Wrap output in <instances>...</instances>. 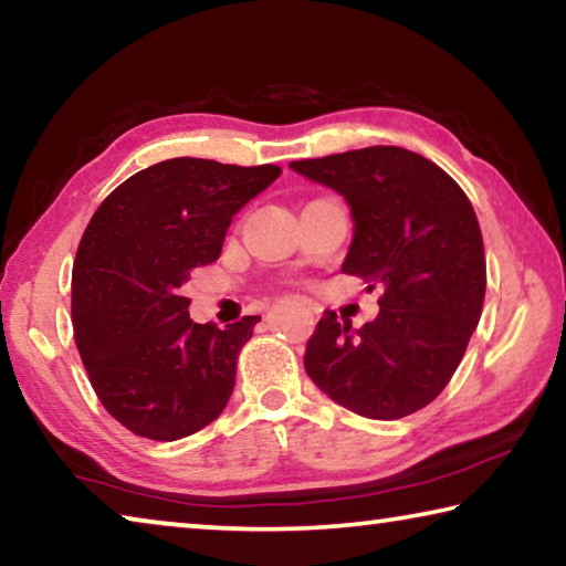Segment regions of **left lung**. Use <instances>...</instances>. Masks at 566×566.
<instances>
[{
  "label": "left lung",
  "instance_id": "1",
  "mask_svg": "<svg viewBox=\"0 0 566 566\" xmlns=\"http://www.w3.org/2000/svg\"><path fill=\"white\" fill-rule=\"evenodd\" d=\"M290 167L347 199L354 237L342 272L385 292L377 319L359 329L324 312L306 375L361 417L415 415L449 385L482 317L486 262L472 205L444 169L401 147Z\"/></svg>",
  "mask_w": 566,
  "mask_h": 566
}]
</instances>
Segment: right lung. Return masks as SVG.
Masks as SVG:
<instances>
[{
	"mask_svg": "<svg viewBox=\"0 0 566 566\" xmlns=\"http://www.w3.org/2000/svg\"><path fill=\"white\" fill-rule=\"evenodd\" d=\"M280 175L274 165L167 159L122 181L84 229L72 272L76 349L129 432L175 442L222 415L260 317L197 324L181 286L219 260L232 217Z\"/></svg>",
	"mask_w": 566,
	"mask_h": 566,
	"instance_id": "right-lung-1",
	"label": "right lung"
}]
</instances>
